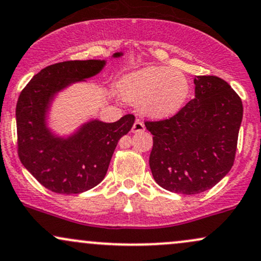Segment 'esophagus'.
Listing matches in <instances>:
<instances>
[{
    "label": "esophagus",
    "mask_w": 261,
    "mask_h": 261,
    "mask_svg": "<svg viewBox=\"0 0 261 261\" xmlns=\"http://www.w3.org/2000/svg\"><path fill=\"white\" fill-rule=\"evenodd\" d=\"M145 130V125H144L140 121H136L134 122L133 127H132V132L133 133H139V132H144Z\"/></svg>",
    "instance_id": "esophagus-1"
}]
</instances>
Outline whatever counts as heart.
Masks as SVG:
<instances>
[{"label":"heart","mask_w":261,"mask_h":261,"mask_svg":"<svg viewBox=\"0 0 261 261\" xmlns=\"http://www.w3.org/2000/svg\"><path fill=\"white\" fill-rule=\"evenodd\" d=\"M191 85L185 73L167 67H145L128 73L119 83L122 99L151 118H167L182 109Z\"/></svg>","instance_id":"heart-1"}]
</instances>
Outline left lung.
I'll return each instance as SVG.
<instances>
[{
	"label": "left lung",
	"instance_id": "left-lung-1",
	"mask_svg": "<svg viewBox=\"0 0 261 261\" xmlns=\"http://www.w3.org/2000/svg\"><path fill=\"white\" fill-rule=\"evenodd\" d=\"M195 97L173 117L145 122L152 134L149 165L166 191L199 194L221 180L234 162L243 118L241 97L215 75L194 79Z\"/></svg>",
	"mask_w": 261,
	"mask_h": 261
}]
</instances>
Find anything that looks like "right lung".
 <instances>
[{
  "instance_id": "add662e5",
  "label": "right lung",
  "mask_w": 261,
  "mask_h": 261,
  "mask_svg": "<svg viewBox=\"0 0 261 261\" xmlns=\"http://www.w3.org/2000/svg\"><path fill=\"white\" fill-rule=\"evenodd\" d=\"M116 52L113 57L122 56ZM105 60L66 61L41 69L21 90L15 109L18 155L23 166L45 188L78 194L105 178L118 140L133 127V115L106 123L89 119L69 136L48 127V112L57 94L99 74Z\"/></svg>"
}]
</instances>
